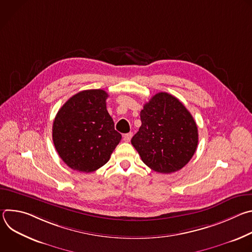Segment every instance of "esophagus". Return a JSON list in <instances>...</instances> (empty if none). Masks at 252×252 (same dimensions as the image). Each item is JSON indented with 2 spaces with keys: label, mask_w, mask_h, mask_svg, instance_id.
Instances as JSON below:
<instances>
[{
  "label": "esophagus",
  "mask_w": 252,
  "mask_h": 252,
  "mask_svg": "<svg viewBox=\"0 0 252 252\" xmlns=\"http://www.w3.org/2000/svg\"><path fill=\"white\" fill-rule=\"evenodd\" d=\"M131 136H132V133H131V132L126 133V134H124V140H125V141H126V142H128V141L130 140Z\"/></svg>",
  "instance_id": "obj_1"
}]
</instances>
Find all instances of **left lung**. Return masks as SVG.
I'll return each instance as SVG.
<instances>
[{
    "label": "left lung",
    "mask_w": 252,
    "mask_h": 252,
    "mask_svg": "<svg viewBox=\"0 0 252 252\" xmlns=\"http://www.w3.org/2000/svg\"><path fill=\"white\" fill-rule=\"evenodd\" d=\"M140 121L131 145L149 167L171 173L191 159L198 143L197 126L175 96L167 93L155 94L143 105Z\"/></svg>",
    "instance_id": "8db88e82"
}]
</instances>
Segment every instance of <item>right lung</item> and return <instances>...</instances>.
Listing matches in <instances>:
<instances>
[{
	"mask_svg": "<svg viewBox=\"0 0 252 252\" xmlns=\"http://www.w3.org/2000/svg\"><path fill=\"white\" fill-rule=\"evenodd\" d=\"M103 90L82 91L59 110L53 124V141L71 169L92 172L104 165L122 139L106 111Z\"/></svg>",
	"mask_w": 252,
	"mask_h": 252,
	"instance_id": "right-lung-1",
	"label": "right lung"
}]
</instances>
